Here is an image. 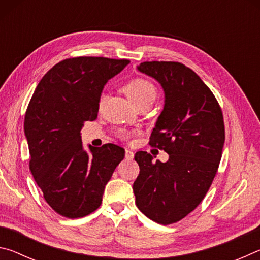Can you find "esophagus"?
Segmentation results:
<instances>
[{
	"instance_id": "obj_1",
	"label": "esophagus",
	"mask_w": 260,
	"mask_h": 260,
	"mask_svg": "<svg viewBox=\"0 0 260 260\" xmlns=\"http://www.w3.org/2000/svg\"><path fill=\"white\" fill-rule=\"evenodd\" d=\"M125 158H126V159H128V160H132L134 158V152L132 150H128V149H126V150H125Z\"/></svg>"
}]
</instances>
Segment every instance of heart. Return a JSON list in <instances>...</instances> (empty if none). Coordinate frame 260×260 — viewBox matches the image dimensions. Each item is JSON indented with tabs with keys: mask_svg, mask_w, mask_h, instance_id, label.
<instances>
[{
	"mask_svg": "<svg viewBox=\"0 0 260 260\" xmlns=\"http://www.w3.org/2000/svg\"><path fill=\"white\" fill-rule=\"evenodd\" d=\"M124 91L127 98L134 105H138L144 101H153L156 98V88L152 83L143 78L132 79L124 86ZM103 100V96H102ZM119 136L121 139H128L131 133L126 129L119 131Z\"/></svg>",
	"mask_w": 260,
	"mask_h": 260,
	"instance_id": "1",
	"label": "heart"
}]
</instances>
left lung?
I'll use <instances>...</instances> for the list:
<instances>
[{
	"mask_svg": "<svg viewBox=\"0 0 260 260\" xmlns=\"http://www.w3.org/2000/svg\"><path fill=\"white\" fill-rule=\"evenodd\" d=\"M138 70L164 90L150 144L164 149L169 160L135 153L140 167L133 183L135 203L149 219L170 225L195 210L213 181L225 143L222 112L212 91L186 65L144 61Z\"/></svg>",
	"mask_w": 260,
	"mask_h": 260,
	"instance_id": "8db88e82",
	"label": "left lung"
}]
</instances>
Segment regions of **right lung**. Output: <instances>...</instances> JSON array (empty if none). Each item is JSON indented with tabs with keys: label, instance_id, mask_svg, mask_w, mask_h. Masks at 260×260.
<instances>
[{
	"label": "right lung",
	"instance_id": "right-lung-1",
	"mask_svg": "<svg viewBox=\"0 0 260 260\" xmlns=\"http://www.w3.org/2000/svg\"><path fill=\"white\" fill-rule=\"evenodd\" d=\"M128 59L76 57L50 69L30 99L24 132L29 170L52 210L81 218L102 203L105 184L125 150L116 144L83 149V122L98 118L103 88Z\"/></svg>",
	"mask_w": 260,
	"mask_h": 260
}]
</instances>
